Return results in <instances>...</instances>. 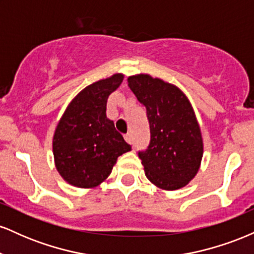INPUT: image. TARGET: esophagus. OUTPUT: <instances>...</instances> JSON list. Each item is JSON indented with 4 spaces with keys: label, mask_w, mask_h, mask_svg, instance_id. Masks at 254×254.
I'll list each match as a JSON object with an SVG mask.
<instances>
[{
    "label": "esophagus",
    "mask_w": 254,
    "mask_h": 254,
    "mask_svg": "<svg viewBox=\"0 0 254 254\" xmlns=\"http://www.w3.org/2000/svg\"><path fill=\"white\" fill-rule=\"evenodd\" d=\"M124 138H125V141H127V143H132V133H131V132H127V135H125L124 136Z\"/></svg>",
    "instance_id": "34e87169"
}]
</instances>
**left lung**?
Segmentation results:
<instances>
[{
  "label": "left lung",
  "instance_id": "1",
  "mask_svg": "<svg viewBox=\"0 0 254 254\" xmlns=\"http://www.w3.org/2000/svg\"><path fill=\"white\" fill-rule=\"evenodd\" d=\"M144 105L150 143L139 151L145 177L159 189L179 190L196 177L203 157V138L193 107L182 89L148 74L127 77Z\"/></svg>",
  "mask_w": 254,
  "mask_h": 254
}]
</instances>
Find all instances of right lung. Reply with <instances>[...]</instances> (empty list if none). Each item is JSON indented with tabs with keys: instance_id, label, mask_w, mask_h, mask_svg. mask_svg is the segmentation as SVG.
Listing matches in <instances>:
<instances>
[{
	"instance_id": "add662e5",
	"label": "right lung",
	"mask_w": 254,
	"mask_h": 254,
	"mask_svg": "<svg viewBox=\"0 0 254 254\" xmlns=\"http://www.w3.org/2000/svg\"><path fill=\"white\" fill-rule=\"evenodd\" d=\"M123 74L89 84L69 103L52 139L55 166L75 188L94 189L107 179L118 156L130 144L106 117L110 94L123 82Z\"/></svg>"
}]
</instances>
